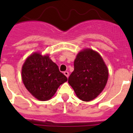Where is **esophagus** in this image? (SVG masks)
I'll return each instance as SVG.
<instances>
[{"instance_id": "1", "label": "esophagus", "mask_w": 133, "mask_h": 133, "mask_svg": "<svg viewBox=\"0 0 133 133\" xmlns=\"http://www.w3.org/2000/svg\"><path fill=\"white\" fill-rule=\"evenodd\" d=\"M64 75H65L66 77H69V72H67V71H64Z\"/></svg>"}]
</instances>
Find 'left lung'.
<instances>
[{"mask_svg": "<svg viewBox=\"0 0 133 133\" xmlns=\"http://www.w3.org/2000/svg\"><path fill=\"white\" fill-rule=\"evenodd\" d=\"M74 68L68 83L77 97L85 102L97 98L109 78V69L101 55L92 49H83L77 55Z\"/></svg>", "mask_w": 133, "mask_h": 133, "instance_id": "left-lung-1", "label": "left lung"}]
</instances>
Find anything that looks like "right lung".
Masks as SVG:
<instances>
[{
  "label": "right lung",
  "mask_w": 133,
  "mask_h": 133,
  "mask_svg": "<svg viewBox=\"0 0 133 133\" xmlns=\"http://www.w3.org/2000/svg\"><path fill=\"white\" fill-rule=\"evenodd\" d=\"M21 77L28 91L41 101L50 100L60 85L67 81L49 54L43 55L40 52H33L26 58Z\"/></svg>",
  "instance_id": "add662e5"
}]
</instances>
